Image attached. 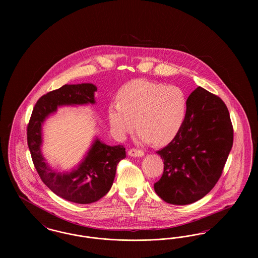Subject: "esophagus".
Returning <instances> with one entry per match:
<instances>
[{
    "instance_id": "1",
    "label": "esophagus",
    "mask_w": 258,
    "mask_h": 258,
    "mask_svg": "<svg viewBox=\"0 0 258 258\" xmlns=\"http://www.w3.org/2000/svg\"><path fill=\"white\" fill-rule=\"evenodd\" d=\"M127 154L130 157H135V158H140V157L144 156V152L141 150H137V149H131L127 152Z\"/></svg>"
}]
</instances>
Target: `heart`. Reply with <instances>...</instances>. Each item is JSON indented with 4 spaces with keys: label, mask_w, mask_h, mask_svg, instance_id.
I'll return each mask as SVG.
<instances>
[{
    "label": "heart",
    "mask_w": 258,
    "mask_h": 258,
    "mask_svg": "<svg viewBox=\"0 0 258 258\" xmlns=\"http://www.w3.org/2000/svg\"><path fill=\"white\" fill-rule=\"evenodd\" d=\"M118 100L107 110L116 135L123 138L132 132L136 119L138 140L160 146L178 135L187 113V99L181 88L142 79L125 84L118 93Z\"/></svg>",
    "instance_id": "obj_1"
}]
</instances>
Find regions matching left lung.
<instances>
[{"instance_id":"obj_1","label":"left lung","mask_w":258,"mask_h":258,"mask_svg":"<svg viewBox=\"0 0 258 258\" xmlns=\"http://www.w3.org/2000/svg\"><path fill=\"white\" fill-rule=\"evenodd\" d=\"M233 145V126L221 98L197 87L187 98V113L178 135L157 152L164 168L157 195L173 205L203 198L221 177Z\"/></svg>"}]
</instances>
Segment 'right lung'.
<instances>
[{
    "instance_id": "add662e5",
    "label": "right lung",
    "mask_w": 258,
    "mask_h": 258,
    "mask_svg": "<svg viewBox=\"0 0 258 258\" xmlns=\"http://www.w3.org/2000/svg\"><path fill=\"white\" fill-rule=\"evenodd\" d=\"M97 87L92 83L63 85L37 100L27 127L28 146L37 173L50 189L68 201L90 204L99 200L110 190L116 168L125 158L122 145L109 146L98 137L84 159L72 171L53 170L41 153L42 123L62 105L94 104Z\"/></svg>"
}]
</instances>
